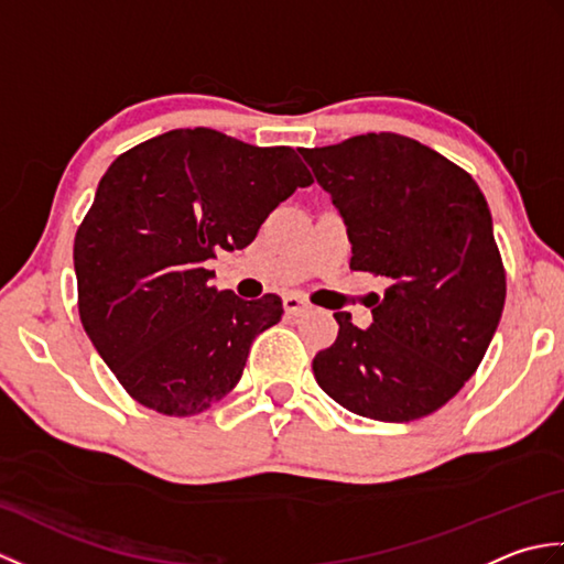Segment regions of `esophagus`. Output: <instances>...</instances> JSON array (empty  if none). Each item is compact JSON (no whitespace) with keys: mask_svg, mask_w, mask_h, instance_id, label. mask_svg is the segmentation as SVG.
<instances>
[{"mask_svg":"<svg viewBox=\"0 0 564 564\" xmlns=\"http://www.w3.org/2000/svg\"><path fill=\"white\" fill-rule=\"evenodd\" d=\"M283 307L289 315H303L310 305L301 293H289V295H283Z\"/></svg>","mask_w":564,"mask_h":564,"instance_id":"obj_1","label":"esophagus"}]
</instances>
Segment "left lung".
Instances as JSON below:
<instances>
[{
	"instance_id": "8db88e82",
	"label": "left lung",
	"mask_w": 564,
	"mask_h": 564,
	"mask_svg": "<svg viewBox=\"0 0 564 564\" xmlns=\"http://www.w3.org/2000/svg\"><path fill=\"white\" fill-rule=\"evenodd\" d=\"M301 154L346 225L351 269L390 279L370 303V327L334 313L339 337L313 361L319 388L376 422L436 412L473 378L505 310L507 279L480 186L394 133Z\"/></svg>"
}]
</instances>
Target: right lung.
Here are the masks:
<instances>
[{
    "label": "right lung",
    "instance_id": "add662e5",
    "mask_svg": "<svg viewBox=\"0 0 564 564\" xmlns=\"http://www.w3.org/2000/svg\"><path fill=\"white\" fill-rule=\"evenodd\" d=\"M310 184L293 148L210 128L170 130L106 170L75 237L79 317L140 404L188 416L237 386L283 303L218 291L208 261L254 242L269 213Z\"/></svg>",
    "mask_w": 564,
    "mask_h": 564
}]
</instances>
